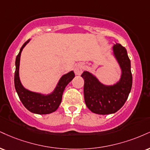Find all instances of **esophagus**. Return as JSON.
Wrapping results in <instances>:
<instances>
[{
    "mask_svg": "<svg viewBox=\"0 0 150 150\" xmlns=\"http://www.w3.org/2000/svg\"><path fill=\"white\" fill-rule=\"evenodd\" d=\"M83 70V66L81 64L76 65L74 68V72H75V75H80L82 73Z\"/></svg>",
    "mask_w": 150,
    "mask_h": 150,
    "instance_id": "esophagus-1",
    "label": "esophagus"
}]
</instances>
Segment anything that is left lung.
<instances>
[{"label": "left lung", "instance_id": "8db88e82", "mask_svg": "<svg viewBox=\"0 0 150 150\" xmlns=\"http://www.w3.org/2000/svg\"><path fill=\"white\" fill-rule=\"evenodd\" d=\"M113 55L120 66L122 74L120 80L112 85H105L89 71L81 76L84 80V95L86 105L92 112L109 115L116 112L127 101L131 86L132 74L131 61L127 50L119 43L112 47Z\"/></svg>", "mask_w": 150, "mask_h": 150}]
</instances>
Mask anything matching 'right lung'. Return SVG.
Masks as SVG:
<instances>
[{
    "label": "right lung",
    "instance_id": "add662e5",
    "mask_svg": "<svg viewBox=\"0 0 150 150\" xmlns=\"http://www.w3.org/2000/svg\"><path fill=\"white\" fill-rule=\"evenodd\" d=\"M29 41L30 40H28L23 45L16 57L14 86L19 99L28 110L38 115L50 114L55 112L59 107L65 88L75 77V73L73 70H71L69 73L63 75L57 83L54 91L49 94L33 92L23 87L19 79V63L21 52L23 47L29 42Z\"/></svg>",
    "mask_w": 150,
    "mask_h": 150
}]
</instances>
